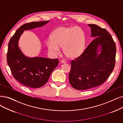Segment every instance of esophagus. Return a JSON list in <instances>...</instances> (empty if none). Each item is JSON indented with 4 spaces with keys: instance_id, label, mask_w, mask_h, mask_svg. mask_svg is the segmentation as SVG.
Masks as SVG:
<instances>
[{
    "instance_id": "esophagus-1",
    "label": "esophagus",
    "mask_w": 123,
    "mask_h": 123,
    "mask_svg": "<svg viewBox=\"0 0 123 123\" xmlns=\"http://www.w3.org/2000/svg\"><path fill=\"white\" fill-rule=\"evenodd\" d=\"M60 62H61V63H65L66 62V61L64 59L61 60L60 61Z\"/></svg>"
}]
</instances>
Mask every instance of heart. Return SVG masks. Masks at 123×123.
Returning a JSON list of instances; mask_svg holds the SVG:
<instances>
[{"label":"heart","instance_id":"heart-1","mask_svg":"<svg viewBox=\"0 0 123 123\" xmlns=\"http://www.w3.org/2000/svg\"><path fill=\"white\" fill-rule=\"evenodd\" d=\"M85 44L83 31L76 26L60 27L53 31L51 39L47 42L49 51L54 55L60 53V47L69 58H75L81 54Z\"/></svg>","mask_w":123,"mask_h":123}]
</instances>
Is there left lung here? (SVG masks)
Listing matches in <instances>:
<instances>
[{
	"label": "left lung",
	"instance_id": "obj_1",
	"mask_svg": "<svg viewBox=\"0 0 123 123\" xmlns=\"http://www.w3.org/2000/svg\"><path fill=\"white\" fill-rule=\"evenodd\" d=\"M92 37L95 38L82 54L71 62L69 80L76 89L85 90L104 83L114 70L116 47L111 34L105 29L94 24L88 25ZM102 52L97 56L98 46Z\"/></svg>",
	"mask_w": 123,
	"mask_h": 123
}]
</instances>
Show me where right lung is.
Returning <instances> with one entry per match:
<instances>
[{
	"label": "right lung",
	"mask_w": 123,
	"mask_h": 123,
	"mask_svg": "<svg viewBox=\"0 0 123 123\" xmlns=\"http://www.w3.org/2000/svg\"><path fill=\"white\" fill-rule=\"evenodd\" d=\"M49 22H31L22 25L10 39L7 62L13 77L20 83L31 88H39L48 81L52 71L58 64V59L25 56L18 46L20 35L25 30L41 27Z\"/></svg>",
	"instance_id": "right-lung-1"
}]
</instances>
